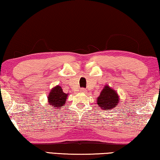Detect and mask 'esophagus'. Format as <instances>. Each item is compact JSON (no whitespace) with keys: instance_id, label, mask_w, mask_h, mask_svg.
<instances>
[{"instance_id":"1","label":"esophagus","mask_w":160,"mask_h":160,"mask_svg":"<svg viewBox=\"0 0 160 160\" xmlns=\"http://www.w3.org/2000/svg\"><path fill=\"white\" fill-rule=\"evenodd\" d=\"M80 92H85V89L82 88V89H80Z\"/></svg>"}]
</instances>
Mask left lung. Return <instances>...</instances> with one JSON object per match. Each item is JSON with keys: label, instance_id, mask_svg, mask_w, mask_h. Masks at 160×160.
I'll return each instance as SVG.
<instances>
[{"label": "left lung", "instance_id": "8db88e82", "mask_svg": "<svg viewBox=\"0 0 160 160\" xmlns=\"http://www.w3.org/2000/svg\"><path fill=\"white\" fill-rule=\"evenodd\" d=\"M97 100L98 106L102 109L107 111V109H112L117 106L119 96L111 87L105 85Z\"/></svg>", "mask_w": 160, "mask_h": 160}]
</instances>
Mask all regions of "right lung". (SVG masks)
<instances>
[{
	"mask_svg": "<svg viewBox=\"0 0 160 160\" xmlns=\"http://www.w3.org/2000/svg\"><path fill=\"white\" fill-rule=\"evenodd\" d=\"M68 94H66L63 92L61 87L56 86L51 89L48 97V105L52 106L54 109H60L66 104V98Z\"/></svg>",
	"mask_w": 160,
	"mask_h": 160,
	"instance_id": "1",
	"label": "right lung"
}]
</instances>
